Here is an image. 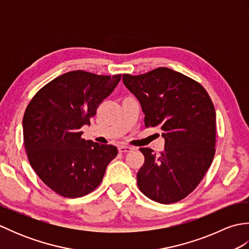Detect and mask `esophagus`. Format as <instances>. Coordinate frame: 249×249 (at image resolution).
Instances as JSON below:
<instances>
[{"label": "esophagus", "mask_w": 249, "mask_h": 249, "mask_svg": "<svg viewBox=\"0 0 249 249\" xmlns=\"http://www.w3.org/2000/svg\"><path fill=\"white\" fill-rule=\"evenodd\" d=\"M118 149H119V152H120V153H128V152H130L131 150H133V147L125 146V145H121V146L118 147Z\"/></svg>", "instance_id": "1"}]
</instances>
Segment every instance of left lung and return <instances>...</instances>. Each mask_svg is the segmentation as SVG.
<instances>
[{"label": "left lung", "mask_w": 249, "mask_h": 249, "mask_svg": "<svg viewBox=\"0 0 249 249\" xmlns=\"http://www.w3.org/2000/svg\"><path fill=\"white\" fill-rule=\"evenodd\" d=\"M125 87L139 100L145 127L160 126L165 149L160 155L140 147L144 162L137 184L156 202H178L194 192L215 155L216 113L205 89L167 67L146 73H124Z\"/></svg>", "instance_id": "left-lung-1"}]
</instances>
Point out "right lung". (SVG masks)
<instances>
[{
    "instance_id": "1",
    "label": "right lung",
    "mask_w": 249,
    "mask_h": 249,
    "mask_svg": "<svg viewBox=\"0 0 249 249\" xmlns=\"http://www.w3.org/2000/svg\"><path fill=\"white\" fill-rule=\"evenodd\" d=\"M122 75L72 71L47 83L23 115V141L30 165L47 186L65 198L92 193L118 155L111 144L81 138L83 125L113 92Z\"/></svg>"
}]
</instances>
